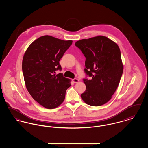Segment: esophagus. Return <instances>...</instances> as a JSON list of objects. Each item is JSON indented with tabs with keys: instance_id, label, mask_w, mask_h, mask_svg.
<instances>
[{
	"instance_id": "34e87169",
	"label": "esophagus",
	"mask_w": 148,
	"mask_h": 148,
	"mask_svg": "<svg viewBox=\"0 0 148 148\" xmlns=\"http://www.w3.org/2000/svg\"><path fill=\"white\" fill-rule=\"evenodd\" d=\"M73 82L74 83H77L79 82V80L77 79V78H75L74 79H73Z\"/></svg>"
}]
</instances>
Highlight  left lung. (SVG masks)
Instances as JSON below:
<instances>
[{
	"instance_id": "left-lung-1",
	"label": "left lung",
	"mask_w": 148,
	"mask_h": 148,
	"mask_svg": "<svg viewBox=\"0 0 148 148\" xmlns=\"http://www.w3.org/2000/svg\"><path fill=\"white\" fill-rule=\"evenodd\" d=\"M75 45L86 58L84 71L92 77L83 79L86 90L81 98L88 105L102 106L112 98L123 74L119 47L101 35L78 40Z\"/></svg>"
}]
</instances>
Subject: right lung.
<instances>
[{
	"instance_id": "add662e5",
	"label": "right lung",
	"mask_w": 148,
	"mask_h": 148,
	"mask_svg": "<svg viewBox=\"0 0 148 148\" xmlns=\"http://www.w3.org/2000/svg\"><path fill=\"white\" fill-rule=\"evenodd\" d=\"M72 40L50 35L39 37L29 46L23 58L22 70L26 88L32 98L47 109H54L63 102L70 79L63 74L59 64Z\"/></svg>"
}]
</instances>
